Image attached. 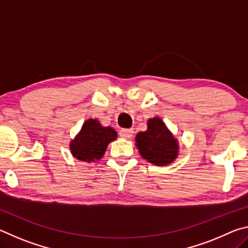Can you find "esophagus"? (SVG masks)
<instances>
[{"label": "esophagus", "instance_id": "obj_1", "mask_svg": "<svg viewBox=\"0 0 248 248\" xmlns=\"http://www.w3.org/2000/svg\"><path fill=\"white\" fill-rule=\"evenodd\" d=\"M119 136L124 139H131L133 137V130L132 129H121L119 132Z\"/></svg>", "mask_w": 248, "mask_h": 248}]
</instances>
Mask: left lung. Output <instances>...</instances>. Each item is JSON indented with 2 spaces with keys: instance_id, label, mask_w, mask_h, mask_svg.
<instances>
[{
  "instance_id": "8db88e82",
  "label": "left lung",
  "mask_w": 248,
  "mask_h": 248,
  "mask_svg": "<svg viewBox=\"0 0 248 248\" xmlns=\"http://www.w3.org/2000/svg\"><path fill=\"white\" fill-rule=\"evenodd\" d=\"M148 129L136 137V146L142 157L156 166H166L173 163L179 154V142L167 128L161 117L148 120Z\"/></svg>"
}]
</instances>
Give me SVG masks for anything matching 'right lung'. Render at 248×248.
<instances>
[{
  "label": "right lung",
  "mask_w": 248,
  "mask_h": 248,
  "mask_svg": "<svg viewBox=\"0 0 248 248\" xmlns=\"http://www.w3.org/2000/svg\"><path fill=\"white\" fill-rule=\"evenodd\" d=\"M118 133L111 127H105L99 120H85L74 139L70 142V152L82 162L99 161L106 152L108 144L117 139Z\"/></svg>",
  "instance_id": "1"
}]
</instances>
